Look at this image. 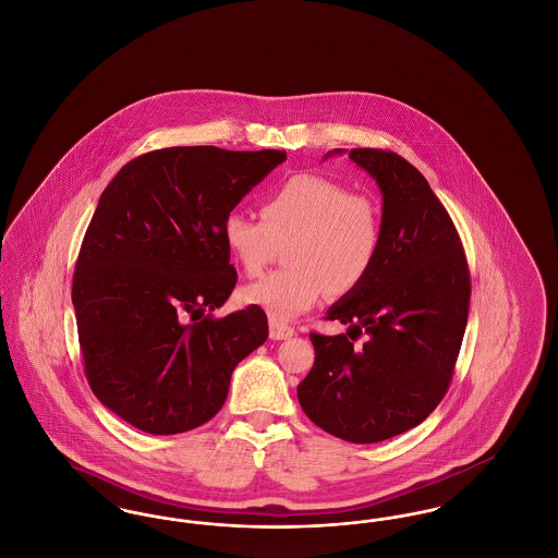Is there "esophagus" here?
Listing matches in <instances>:
<instances>
[{
  "label": "esophagus",
  "instance_id": "esophagus-1",
  "mask_svg": "<svg viewBox=\"0 0 558 558\" xmlns=\"http://www.w3.org/2000/svg\"><path fill=\"white\" fill-rule=\"evenodd\" d=\"M294 335V328L284 324V322H276V319H269V337L274 341H284V339H291Z\"/></svg>",
  "mask_w": 558,
  "mask_h": 558
}]
</instances>
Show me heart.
Here are the masks:
<instances>
[{
	"label": "heart",
	"instance_id": "obj_1",
	"mask_svg": "<svg viewBox=\"0 0 558 558\" xmlns=\"http://www.w3.org/2000/svg\"><path fill=\"white\" fill-rule=\"evenodd\" d=\"M262 219L232 211L223 242L244 274L257 276L287 246V266L244 287L240 299L276 322L296 318L326 294L355 291L380 253L383 219L376 201L343 184L301 173L269 192Z\"/></svg>",
	"mask_w": 558,
	"mask_h": 558
}]
</instances>
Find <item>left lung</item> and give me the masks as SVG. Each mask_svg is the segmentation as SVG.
<instances>
[{
  "instance_id": "left-lung-1",
  "label": "left lung",
  "mask_w": 558,
  "mask_h": 558,
  "mask_svg": "<svg viewBox=\"0 0 558 558\" xmlns=\"http://www.w3.org/2000/svg\"><path fill=\"white\" fill-rule=\"evenodd\" d=\"M349 159L380 187V253L368 278L328 310L347 335H310L316 362L296 396L326 433L378 444L421 425L448 393L471 276L450 215L414 165L380 148H353Z\"/></svg>"
}]
</instances>
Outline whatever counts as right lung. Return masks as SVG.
Returning a JSON list of instances; mask_svg holds the SVG:
<instances>
[{"label":"right lung","mask_w":558,"mask_h":558,"mask_svg":"<svg viewBox=\"0 0 558 558\" xmlns=\"http://www.w3.org/2000/svg\"><path fill=\"white\" fill-rule=\"evenodd\" d=\"M284 150L173 146L130 160L102 192L73 276L85 378L150 435L205 425L232 372L267 339L266 312L213 318L239 274L223 219Z\"/></svg>","instance_id":"right-lung-1"}]
</instances>
